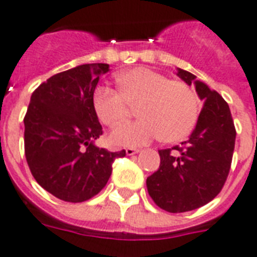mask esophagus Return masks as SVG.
<instances>
[{
  "mask_svg": "<svg viewBox=\"0 0 257 257\" xmlns=\"http://www.w3.org/2000/svg\"><path fill=\"white\" fill-rule=\"evenodd\" d=\"M125 153H126V155H133V154H137V153H140L139 149H135V148H128L125 149Z\"/></svg>",
  "mask_w": 257,
  "mask_h": 257,
  "instance_id": "obj_1",
  "label": "esophagus"
}]
</instances>
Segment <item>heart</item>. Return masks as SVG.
<instances>
[{
	"mask_svg": "<svg viewBox=\"0 0 257 257\" xmlns=\"http://www.w3.org/2000/svg\"><path fill=\"white\" fill-rule=\"evenodd\" d=\"M120 91L100 86L94 94V108L100 121L116 128L137 107V121L122 125L112 133L113 145L124 148L148 145L163 137L176 142L192 132L200 113L196 92L182 81L148 68H135L117 77Z\"/></svg>",
	"mask_w": 257,
	"mask_h": 257,
	"instance_id": "b5f03b06",
	"label": "heart"
}]
</instances>
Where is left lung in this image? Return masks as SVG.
I'll list each match as a JSON object with an SVG mask.
<instances>
[{
	"label": "left lung",
	"mask_w": 257,
	"mask_h": 257,
	"mask_svg": "<svg viewBox=\"0 0 257 257\" xmlns=\"http://www.w3.org/2000/svg\"><path fill=\"white\" fill-rule=\"evenodd\" d=\"M178 75L195 85L204 105L189 139L159 150V169L146 179L150 197L170 213L189 212L218 195L230 171L236 136L225 99L195 74L178 68Z\"/></svg>",
	"instance_id": "8db88e82"
}]
</instances>
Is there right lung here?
Instances as JSON below:
<instances>
[{
  "mask_svg": "<svg viewBox=\"0 0 257 257\" xmlns=\"http://www.w3.org/2000/svg\"><path fill=\"white\" fill-rule=\"evenodd\" d=\"M108 64H83L52 75L32 92L25 116V154L32 176L45 191L82 202L104 188L116 158L95 146L102 125L94 91Z\"/></svg>",
  "mask_w": 257,
  "mask_h": 257,
  "instance_id": "add662e5",
  "label": "right lung"
}]
</instances>
